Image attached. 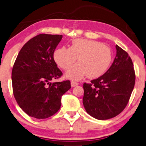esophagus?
I'll return each instance as SVG.
<instances>
[{
    "instance_id": "34e87169",
    "label": "esophagus",
    "mask_w": 146,
    "mask_h": 146,
    "mask_svg": "<svg viewBox=\"0 0 146 146\" xmlns=\"http://www.w3.org/2000/svg\"><path fill=\"white\" fill-rule=\"evenodd\" d=\"M79 83L78 82H76L74 81H72L71 82V86L72 87H76V86L78 85Z\"/></svg>"
}]
</instances>
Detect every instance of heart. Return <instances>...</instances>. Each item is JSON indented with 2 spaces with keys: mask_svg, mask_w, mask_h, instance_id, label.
Returning a JSON list of instances; mask_svg holds the SVG:
<instances>
[{
  "mask_svg": "<svg viewBox=\"0 0 146 146\" xmlns=\"http://www.w3.org/2000/svg\"><path fill=\"white\" fill-rule=\"evenodd\" d=\"M78 57L80 63L71 67L66 74L75 80H81L85 74L89 78L102 75L113 59L111 48L94 40L75 39L70 48L61 47L54 52L55 61L64 70H68Z\"/></svg>",
  "mask_w": 146,
  "mask_h": 146,
  "instance_id": "1",
  "label": "heart"
}]
</instances>
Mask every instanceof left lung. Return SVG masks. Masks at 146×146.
Returning <instances> with one entry per match:
<instances>
[{
    "label": "left lung",
    "instance_id": "1",
    "mask_svg": "<svg viewBox=\"0 0 146 146\" xmlns=\"http://www.w3.org/2000/svg\"><path fill=\"white\" fill-rule=\"evenodd\" d=\"M116 48V56L108 70L90 83L83 84V106L87 113L98 120H107L120 114L135 87L132 59L118 45Z\"/></svg>",
    "mask_w": 146,
    "mask_h": 146
}]
</instances>
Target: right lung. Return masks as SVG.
<instances>
[{
  "mask_svg": "<svg viewBox=\"0 0 146 146\" xmlns=\"http://www.w3.org/2000/svg\"><path fill=\"white\" fill-rule=\"evenodd\" d=\"M62 35L41 33L30 39L14 63L11 80L16 102L28 115L37 119L53 116L61 107V97L70 89L69 80L51 83L63 73L54 59Z\"/></svg>",
  "mask_w": 146,
  "mask_h": 146,
  "instance_id": "obj_1",
  "label": "right lung"
}]
</instances>
